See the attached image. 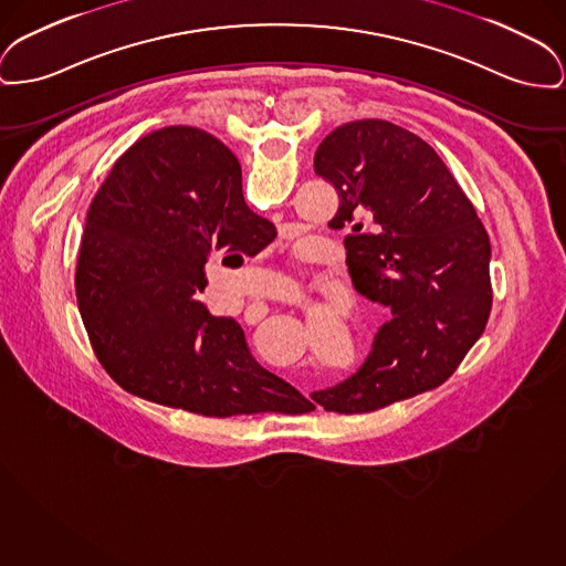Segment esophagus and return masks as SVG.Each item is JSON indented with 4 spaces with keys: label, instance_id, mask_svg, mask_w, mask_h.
<instances>
[{
    "label": "esophagus",
    "instance_id": "obj_1",
    "mask_svg": "<svg viewBox=\"0 0 566 566\" xmlns=\"http://www.w3.org/2000/svg\"><path fill=\"white\" fill-rule=\"evenodd\" d=\"M316 408H318V410H321V406H316Z\"/></svg>",
    "mask_w": 566,
    "mask_h": 566
}]
</instances>
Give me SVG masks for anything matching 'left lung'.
<instances>
[{
  "instance_id": "8db88e82",
  "label": "left lung",
  "mask_w": 566,
  "mask_h": 566,
  "mask_svg": "<svg viewBox=\"0 0 566 566\" xmlns=\"http://www.w3.org/2000/svg\"><path fill=\"white\" fill-rule=\"evenodd\" d=\"M314 172L339 197L333 229L353 231L344 245L355 291L391 307V321L357 374L310 398L355 415L442 385L492 312V248L472 202L423 138L382 119L335 128Z\"/></svg>"
}]
</instances>
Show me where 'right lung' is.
I'll return each instance as SVG.
<instances>
[{"label":"right lung","instance_id":"obj_1","mask_svg":"<svg viewBox=\"0 0 566 566\" xmlns=\"http://www.w3.org/2000/svg\"><path fill=\"white\" fill-rule=\"evenodd\" d=\"M273 237L216 136L170 126L136 140L92 200L74 280L108 376L133 396L202 417L310 412L252 357L241 325L197 300L209 259L254 256Z\"/></svg>","mask_w":566,"mask_h":566}]
</instances>
